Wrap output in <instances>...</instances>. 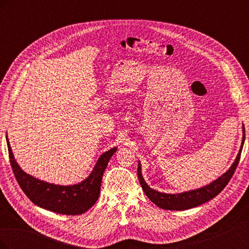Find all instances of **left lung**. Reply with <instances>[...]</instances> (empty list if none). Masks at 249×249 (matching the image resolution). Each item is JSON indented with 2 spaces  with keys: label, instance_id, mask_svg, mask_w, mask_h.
I'll list each match as a JSON object with an SVG mask.
<instances>
[{
  "label": "left lung",
  "instance_id": "left-lung-1",
  "mask_svg": "<svg viewBox=\"0 0 249 249\" xmlns=\"http://www.w3.org/2000/svg\"><path fill=\"white\" fill-rule=\"evenodd\" d=\"M244 140H245V129L243 125L242 143H241L240 150L236 157L235 162L232 163L230 169L211 184L205 187H201L199 189H195V190L187 191L183 193L167 194V193H162L152 189V188L145 183V180L143 179L142 173H141V164L139 162L137 173H138L139 182L141 184L142 189L144 191L146 196L152 200L155 205L164 210L182 211V210H188V209L200 206L202 203H205L214 198L215 196H217V195L224 189L225 186L228 185V183L231 180L232 175L235 173V170L238 166V163L240 161V157H241V152H242L243 144H244Z\"/></svg>",
  "mask_w": 249,
  "mask_h": 249
}]
</instances>
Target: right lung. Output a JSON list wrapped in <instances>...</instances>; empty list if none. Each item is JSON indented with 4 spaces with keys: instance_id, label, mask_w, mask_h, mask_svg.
<instances>
[{
    "instance_id": "right-lung-1",
    "label": "right lung",
    "mask_w": 249,
    "mask_h": 249,
    "mask_svg": "<svg viewBox=\"0 0 249 249\" xmlns=\"http://www.w3.org/2000/svg\"><path fill=\"white\" fill-rule=\"evenodd\" d=\"M6 140L11 167L21 190L36 206L64 215L83 214L94 205L100 196L104 171L110 158L117 150L113 147L101 155L92 172L83 182L71 186H59L43 182L22 170L14 159L7 136Z\"/></svg>"
}]
</instances>
